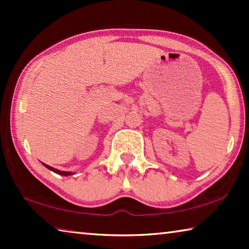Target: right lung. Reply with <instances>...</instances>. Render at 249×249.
Wrapping results in <instances>:
<instances>
[{
	"instance_id": "1",
	"label": "right lung",
	"mask_w": 249,
	"mask_h": 249,
	"mask_svg": "<svg viewBox=\"0 0 249 249\" xmlns=\"http://www.w3.org/2000/svg\"><path fill=\"white\" fill-rule=\"evenodd\" d=\"M43 163V162H41ZM43 165L47 168V169H49V170H52V171H53L54 174H58V175H60V176H71V175H74L73 172H71V171H61V170H58V169H56V168H53V167H50V166H48V165H46V163H43Z\"/></svg>"
}]
</instances>
